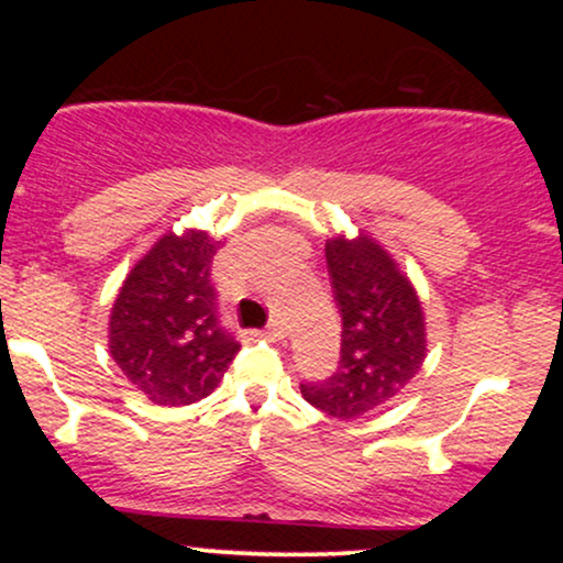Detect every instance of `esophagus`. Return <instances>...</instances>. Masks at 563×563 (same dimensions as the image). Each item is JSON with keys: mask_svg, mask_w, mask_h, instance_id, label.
Wrapping results in <instances>:
<instances>
[{"mask_svg": "<svg viewBox=\"0 0 563 563\" xmlns=\"http://www.w3.org/2000/svg\"><path fill=\"white\" fill-rule=\"evenodd\" d=\"M267 335H269V339H273V341L286 339V322H283V320H273V322H269V325H267Z\"/></svg>", "mask_w": 563, "mask_h": 563, "instance_id": "34e87169", "label": "esophagus"}]
</instances>
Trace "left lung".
Here are the masks:
<instances>
[{
	"label": "left lung",
	"mask_w": 563,
	"mask_h": 563,
	"mask_svg": "<svg viewBox=\"0 0 563 563\" xmlns=\"http://www.w3.org/2000/svg\"><path fill=\"white\" fill-rule=\"evenodd\" d=\"M341 312V363L331 378L301 384L309 405L354 421L402 394L421 371L429 341L418 290L389 251L360 230L325 243Z\"/></svg>",
	"instance_id": "1"
}]
</instances>
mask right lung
<instances>
[{
	"label": "right lung",
	"mask_w": 563,
	"mask_h": 563,
	"mask_svg": "<svg viewBox=\"0 0 563 563\" xmlns=\"http://www.w3.org/2000/svg\"><path fill=\"white\" fill-rule=\"evenodd\" d=\"M219 241L190 228L166 232L129 269L111 307L108 349L153 405L209 397L241 349L219 322L211 260Z\"/></svg>",
	"instance_id": "obj_1"
}]
</instances>
